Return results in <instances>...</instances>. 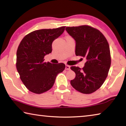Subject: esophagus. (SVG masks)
<instances>
[{"mask_svg": "<svg viewBox=\"0 0 126 126\" xmlns=\"http://www.w3.org/2000/svg\"><path fill=\"white\" fill-rule=\"evenodd\" d=\"M65 69L66 70H70V69H71V67H70V66L68 65H66Z\"/></svg>", "mask_w": 126, "mask_h": 126, "instance_id": "1", "label": "esophagus"}]
</instances>
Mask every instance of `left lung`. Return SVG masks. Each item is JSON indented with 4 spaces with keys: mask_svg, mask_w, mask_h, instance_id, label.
<instances>
[{
    "mask_svg": "<svg viewBox=\"0 0 126 126\" xmlns=\"http://www.w3.org/2000/svg\"><path fill=\"white\" fill-rule=\"evenodd\" d=\"M65 30L75 40L76 55L87 59L82 69L71 67L76 73L71 84L79 92L93 93L103 84L109 72L111 59L108 43L101 32L88 25L68 27Z\"/></svg>",
    "mask_w": 126,
    "mask_h": 126,
    "instance_id": "1",
    "label": "left lung"
}]
</instances>
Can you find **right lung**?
I'll return each mask as SVG.
<instances>
[{"label":"right lung","mask_w":126,"mask_h":126,"mask_svg":"<svg viewBox=\"0 0 126 126\" xmlns=\"http://www.w3.org/2000/svg\"><path fill=\"white\" fill-rule=\"evenodd\" d=\"M65 27L35 31L25 35L16 52V67L20 79L32 92L41 94L52 88L64 63L44 62V57L52 52V43L64 31Z\"/></svg>","instance_id":"obj_1"}]
</instances>
